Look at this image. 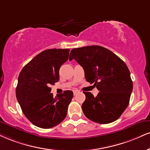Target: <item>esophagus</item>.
<instances>
[{
  "label": "esophagus",
  "instance_id": "1",
  "mask_svg": "<svg viewBox=\"0 0 150 150\" xmlns=\"http://www.w3.org/2000/svg\"><path fill=\"white\" fill-rule=\"evenodd\" d=\"M79 93V91L78 90H74L73 91V94H74V96H75L77 94V93Z\"/></svg>",
  "mask_w": 150,
  "mask_h": 150
}]
</instances>
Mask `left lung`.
<instances>
[{
    "mask_svg": "<svg viewBox=\"0 0 150 150\" xmlns=\"http://www.w3.org/2000/svg\"><path fill=\"white\" fill-rule=\"evenodd\" d=\"M73 59L83 68L86 80L94 83L100 91L96 97L83 92L86 96L82 105L84 115L99 124L115 122L129 105L133 90L127 64L110 50L98 45L73 49L69 60Z\"/></svg>",
    "mask_w": 150,
    "mask_h": 150,
    "instance_id": "obj_1",
    "label": "left lung"
}]
</instances>
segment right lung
<instances>
[{
    "label": "right lung",
    "mask_w": 150,
    "mask_h": 150,
    "mask_svg": "<svg viewBox=\"0 0 150 150\" xmlns=\"http://www.w3.org/2000/svg\"><path fill=\"white\" fill-rule=\"evenodd\" d=\"M69 52L68 49L45 50L19 73L16 96L23 114L36 127L50 129L67 115L73 91H65L54 98L50 86L59 81V69L68 59Z\"/></svg>",
    "instance_id": "add662e5"
}]
</instances>
